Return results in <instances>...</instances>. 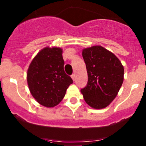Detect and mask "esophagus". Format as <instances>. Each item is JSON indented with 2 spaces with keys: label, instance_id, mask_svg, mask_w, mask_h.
Here are the masks:
<instances>
[{
  "label": "esophagus",
  "instance_id": "esophagus-1",
  "mask_svg": "<svg viewBox=\"0 0 146 146\" xmlns=\"http://www.w3.org/2000/svg\"><path fill=\"white\" fill-rule=\"evenodd\" d=\"M72 80H76V75H75V74H73L72 75Z\"/></svg>",
  "mask_w": 146,
  "mask_h": 146
}]
</instances>
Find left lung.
<instances>
[{"mask_svg": "<svg viewBox=\"0 0 146 146\" xmlns=\"http://www.w3.org/2000/svg\"><path fill=\"white\" fill-rule=\"evenodd\" d=\"M88 82L80 90L86 102L91 108L102 109L117 96L123 81V66L119 59L101 46L82 50Z\"/></svg>", "mask_w": 146, "mask_h": 146, "instance_id": "obj_1", "label": "left lung"}]
</instances>
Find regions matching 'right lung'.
<instances>
[{
    "label": "right lung",
    "mask_w": 146,
    "mask_h": 146,
    "mask_svg": "<svg viewBox=\"0 0 146 146\" xmlns=\"http://www.w3.org/2000/svg\"><path fill=\"white\" fill-rule=\"evenodd\" d=\"M62 50L45 47L31 63L27 74L30 91L43 106L52 108L60 102L73 80L64 69Z\"/></svg>",
    "instance_id": "add662e5"
}]
</instances>
